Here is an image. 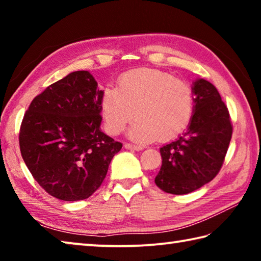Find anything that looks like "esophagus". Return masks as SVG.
<instances>
[{
	"instance_id": "esophagus-1",
	"label": "esophagus",
	"mask_w": 261,
	"mask_h": 261,
	"mask_svg": "<svg viewBox=\"0 0 261 261\" xmlns=\"http://www.w3.org/2000/svg\"><path fill=\"white\" fill-rule=\"evenodd\" d=\"M124 147L127 148V149H134V151H141V149L144 148L143 146H139V145H134V144H130V143H125Z\"/></svg>"
}]
</instances>
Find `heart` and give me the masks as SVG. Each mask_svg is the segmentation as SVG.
Here are the masks:
<instances>
[{
  "mask_svg": "<svg viewBox=\"0 0 261 261\" xmlns=\"http://www.w3.org/2000/svg\"><path fill=\"white\" fill-rule=\"evenodd\" d=\"M194 109V94L187 82L155 69H134L118 77L116 87L105 88L101 113L112 135L129 131L137 141H166L187 129Z\"/></svg>",
  "mask_w": 261,
  "mask_h": 261,
  "instance_id": "b5f03b06",
  "label": "heart"
}]
</instances>
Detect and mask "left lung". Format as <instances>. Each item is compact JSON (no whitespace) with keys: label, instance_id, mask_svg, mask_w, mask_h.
Returning <instances> with one entry per match:
<instances>
[{"label":"left lung","instance_id":"8db88e82","mask_svg":"<svg viewBox=\"0 0 261 261\" xmlns=\"http://www.w3.org/2000/svg\"><path fill=\"white\" fill-rule=\"evenodd\" d=\"M194 112L189 129L160 148L155 184L171 194H187L211 182L222 168L232 136L226 103L213 84L198 79L192 87Z\"/></svg>","mask_w":261,"mask_h":261}]
</instances>
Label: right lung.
<instances>
[{"label": "right lung", "mask_w": 261, "mask_h": 261, "mask_svg": "<svg viewBox=\"0 0 261 261\" xmlns=\"http://www.w3.org/2000/svg\"><path fill=\"white\" fill-rule=\"evenodd\" d=\"M102 95L90 72L74 71L35 96L24 115L21 156L39 185L57 199L92 196L123 146L100 130Z\"/></svg>", "instance_id": "add662e5"}]
</instances>
